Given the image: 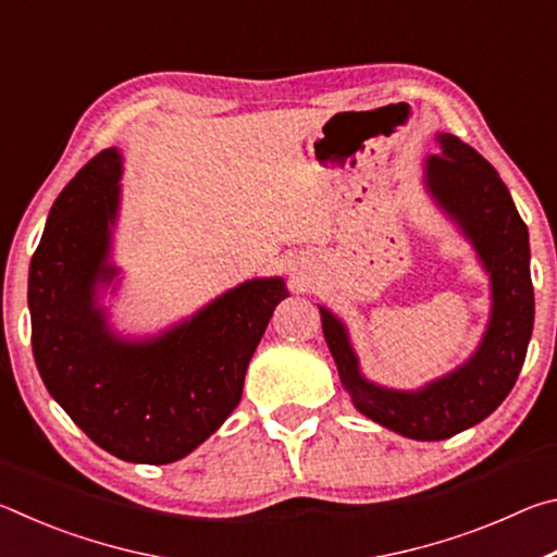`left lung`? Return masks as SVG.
I'll return each mask as SVG.
<instances>
[{
	"label": "left lung",
	"instance_id": "left-lung-1",
	"mask_svg": "<svg viewBox=\"0 0 557 557\" xmlns=\"http://www.w3.org/2000/svg\"><path fill=\"white\" fill-rule=\"evenodd\" d=\"M437 139L442 152L425 164L430 191L459 221L492 272L494 309L479 351L459 371L418 393L388 391L363 381L346 329L319 307L338 379L356 408L412 440H447L482 422L504 403L525 361L535 312L528 228L506 184L474 147L455 135Z\"/></svg>",
	"mask_w": 557,
	"mask_h": 557
}]
</instances>
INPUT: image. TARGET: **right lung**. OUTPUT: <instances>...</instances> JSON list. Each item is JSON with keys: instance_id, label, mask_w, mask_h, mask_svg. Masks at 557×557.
<instances>
[{"instance_id": "obj_1", "label": "right lung", "mask_w": 557, "mask_h": 557, "mask_svg": "<svg viewBox=\"0 0 557 557\" xmlns=\"http://www.w3.org/2000/svg\"><path fill=\"white\" fill-rule=\"evenodd\" d=\"M120 154L102 149L51 206L29 268L32 346L46 388L110 455L139 465L186 457L240 403L245 371L275 307L282 280H250L182 326L147 344L117 342L96 307Z\"/></svg>"}]
</instances>
